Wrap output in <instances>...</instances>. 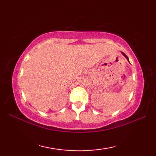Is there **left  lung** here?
<instances>
[{
  "label": "left lung",
  "mask_w": 156,
  "mask_h": 156,
  "mask_svg": "<svg viewBox=\"0 0 156 156\" xmlns=\"http://www.w3.org/2000/svg\"><path fill=\"white\" fill-rule=\"evenodd\" d=\"M121 54H122V55H123L125 56V57L126 58V59H127V60H128V62H129V58H128V57H127V55H125V54H124V53H123V52H122V51H121Z\"/></svg>",
  "instance_id": "obj_1"
}]
</instances>
